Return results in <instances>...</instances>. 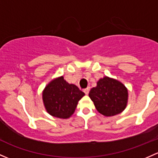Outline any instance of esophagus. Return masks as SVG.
<instances>
[{"label":"esophagus","mask_w":158,"mask_h":158,"mask_svg":"<svg viewBox=\"0 0 158 158\" xmlns=\"http://www.w3.org/2000/svg\"><path fill=\"white\" fill-rule=\"evenodd\" d=\"M84 92L86 94H88L89 93V91H90V87H88V88H86V89H84Z\"/></svg>","instance_id":"obj_1"}]
</instances>
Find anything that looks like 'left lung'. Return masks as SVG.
I'll return each instance as SVG.
<instances>
[{"mask_svg": "<svg viewBox=\"0 0 158 158\" xmlns=\"http://www.w3.org/2000/svg\"><path fill=\"white\" fill-rule=\"evenodd\" d=\"M89 96L100 114L111 117L126 108L128 91L119 81L105 76L99 79L97 86L91 89Z\"/></svg>", "mask_w": 158, "mask_h": 158, "instance_id": "obj_1", "label": "left lung"}]
</instances>
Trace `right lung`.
I'll use <instances>...</instances> for the list:
<instances>
[{"mask_svg": "<svg viewBox=\"0 0 158 158\" xmlns=\"http://www.w3.org/2000/svg\"><path fill=\"white\" fill-rule=\"evenodd\" d=\"M85 95L73 84H69L64 77L51 81L43 92V101L48 113L58 118H69L74 113L78 101Z\"/></svg>", "mask_w": 158, "mask_h": 158, "instance_id": "1", "label": "right lung"}]
</instances>
